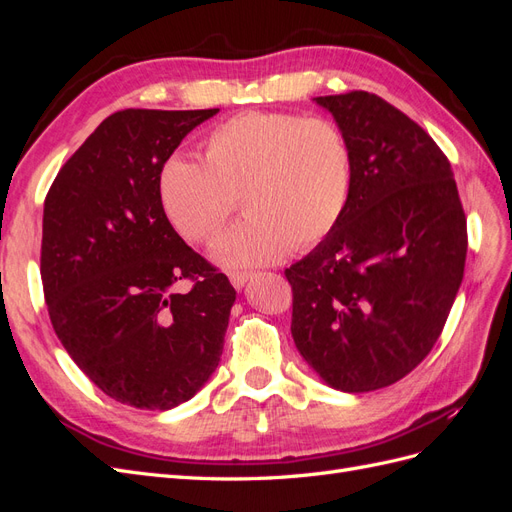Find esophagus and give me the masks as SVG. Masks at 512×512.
Listing matches in <instances>:
<instances>
[{"label":"esophagus","instance_id":"esophagus-1","mask_svg":"<svg viewBox=\"0 0 512 512\" xmlns=\"http://www.w3.org/2000/svg\"><path fill=\"white\" fill-rule=\"evenodd\" d=\"M252 275H254L252 271H230V273H228V277H230V284L235 286L237 290H241V288L245 286V282L250 280Z\"/></svg>","mask_w":512,"mask_h":512}]
</instances>
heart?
<instances>
[{"mask_svg":"<svg viewBox=\"0 0 512 512\" xmlns=\"http://www.w3.org/2000/svg\"><path fill=\"white\" fill-rule=\"evenodd\" d=\"M352 179V147L333 119L245 111L205 136L203 162L166 160L158 192L168 222L192 243L218 237L241 198L247 220L213 245L215 260L239 267L322 243L344 218Z\"/></svg>","mask_w":512,"mask_h":512,"instance_id":"obj_1","label":"heart"}]
</instances>
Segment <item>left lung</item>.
<instances>
[{"label": "left lung", "instance_id": "obj_1", "mask_svg": "<svg viewBox=\"0 0 512 512\" xmlns=\"http://www.w3.org/2000/svg\"><path fill=\"white\" fill-rule=\"evenodd\" d=\"M352 147L342 222L286 269L290 331L333 389L367 393L431 352L463 280L468 228L451 162L399 108L369 91L316 98Z\"/></svg>", "mask_w": 512, "mask_h": 512}]
</instances>
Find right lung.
<instances>
[{
	"mask_svg": "<svg viewBox=\"0 0 512 512\" xmlns=\"http://www.w3.org/2000/svg\"><path fill=\"white\" fill-rule=\"evenodd\" d=\"M215 113H113L44 200L40 275L59 342L102 393L141 410L194 397L224 350L237 292L177 235L158 192L164 162Z\"/></svg>",
	"mask_w": 512,
	"mask_h": 512,
	"instance_id": "add662e5",
	"label": "right lung"
}]
</instances>
